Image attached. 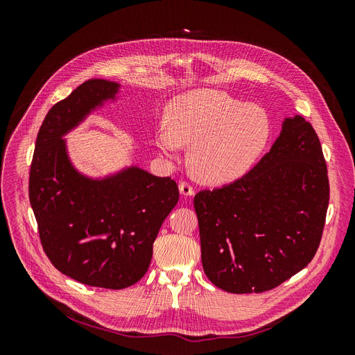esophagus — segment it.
<instances>
[{
    "label": "esophagus",
    "mask_w": 355,
    "mask_h": 355,
    "mask_svg": "<svg viewBox=\"0 0 355 355\" xmlns=\"http://www.w3.org/2000/svg\"><path fill=\"white\" fill-rule=\"evenodd\" d=\"M179 191H180L182 196H192V194H194V187H192L189 182L182 180L179 184Z\"/></svg>",
    "instance_id": "34e87169"
}]
</instances>
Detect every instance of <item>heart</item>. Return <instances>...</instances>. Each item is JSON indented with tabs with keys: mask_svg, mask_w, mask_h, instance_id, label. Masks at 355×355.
<instances>
[{
	"mask_svg": "<svg viewBox=\"0 0 355 355\" xmlns=\"http://www.w3.org/2000/svg\"><path fill=\"white\" fill-rule=\"evenodd\" d=\"M270 136L271 121L262 106L218 90H197L170 101L155 142L170 155L192 145V171L206 182H227L250 168Z\"/></svg>",
	"mask_w": 355,
	"mask_h": 355,
	"instance_id": "obj_1",
	"label": "heart"
}]
</instances>
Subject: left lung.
I'll return each instance as SVG.
<instances>
[{
    "label": "left lung",
    "mask_w": 355,
    "mask_h": 355,
    "mask_svg": "<svg viewBox=\"0 0 355 355\" xmlns=\"http://www.w3.org/2000/svg\"><path fill=\"white\" fill-rule=\"evenodd\" d=\"M329 194L314 127L287 118L249 173L194 197L209 280L230 293H262L304 270L323 235Z\"/></svg>",
    "instance_id": "left-lung-1"
}]
</instances>
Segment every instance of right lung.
<instances>
[{"label": "right lung", "instance_id": "1", "mask_svg": "<svg viewBox=\"0 0 355 355\" xmlns=\"http://www.w3.org/2000/svg\"><path fill=\"white\" fill-rule=\"evenodd\" d=\"M116 87L89 80L53 105L38 130L29 171V201L53 266L83 284L112 290L145 275L161 225L179 200L170 178L133 167L90 180L69 164L62 135L114 98Z\"/></svg>", "mask_w": 355, "mask_h": 355}]
</instances>
